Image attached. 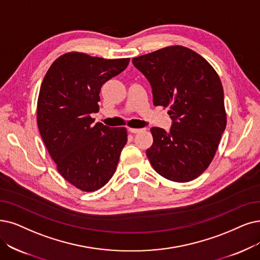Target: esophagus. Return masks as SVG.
Returning a JSON list of instances; mask_svg holds the SVG:
<instances>
[{
    "instance_id": "1",
    "label": "esophagus",
    "mask_w": 260,
    "mask_h": 260,
    "mask_svg": "<svg viewBox=\"0 0 260 260\" xmlns=\"http://www.w3.org/2000/svg\"><path fill=\"white\" fill-rule=\"evenodd\" d=\"M145 129H137V128H129V132L131 133H140L142 131H144Z\"/></svg>"
}]
</instances>
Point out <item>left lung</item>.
<instances>
[{
  "instance_id": "obj_1",
  "label": "left lung",
  "mask_w": 260,
  "mask_h": 260,
  "mask_svg": "<svg viewBox=\"0 0 260 260\" xmlns=\"http://www.w3.org/2000/svg\"><path fill=\"white\" fill-rule=\"evenodd\" d=\"M152 88L153 105L170 107L168 133L150 129L146 154L153 170L175 182H188L210 165L226 128L224 91L213 67L182 46H171L132 58Z\"/></svg>"
}]
</instances>
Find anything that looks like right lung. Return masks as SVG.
Instances as JSON below:
<instances>
[{"instance_id":"1","label":"right lung","mask_w":260,"mask_h":260,"mask_svg":"<svg viewBox=\"0 0 260 260\" xmlns=\"http://www.w3.org/2000/svg\"><path fill=\"white\" fill-rule=\"evenodd\" d=\"M129 61L68 52L53 61L41 83L40 136L58 173L81 191L94 192L107 184L127 143L126 128L94 124L90 114L99 111L101 86Z\"/></svg>"}]
</instances>
